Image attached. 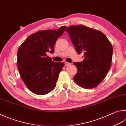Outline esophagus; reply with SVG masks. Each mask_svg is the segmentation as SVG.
Masks as SVG:
<instances>
[{"label": "esophagus", "mask_w": 126, "mask_h": 126, "mask_svg": "<svg viewBox=\"0 0 126 126\" xmlns=\"http://www.w3.org/2000/svg\"><path fill=\"white\" fill-rule=\"evenodd\" d=\"M65 65L66 66H68V65H70V63H68V62H65Z\"/></svg>", "instance_id": "obj_1"}]
</instances>
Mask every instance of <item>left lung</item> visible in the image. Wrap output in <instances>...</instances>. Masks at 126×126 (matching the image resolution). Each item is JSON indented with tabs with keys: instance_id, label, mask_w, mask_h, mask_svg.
Listing matches in <instances>:
<instances>
[{
	"instance_id": "obj_1",
	"label": "left lung",
	"mask_w": 126,
	"mask_h": 126,
	"mask_svg": "<svg viewBox=\"0 0 126 126\" xmlns=\"http://www.w3.org/2000/svg\"><path fill=\"white\" fill-rule=\"evenodd\" d=\"M66 30L77 53H84L82 62L73 63L77 68L74 81L84 88L96 87L111 67L112 44L103 32L84 25H72Z\"/></svg>"
}]
</instances>
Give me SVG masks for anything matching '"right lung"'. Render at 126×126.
<instances>
[{
	"label": "right lung",
	"mask_w": 126,
	"mask_h": 126,
	"mask_svg": "<svg viewBox=\"0 0 126 126\" xmlns=\"http://www.w3.org/2000/svg\"><path fill=\"white\" fill-rule=\"evenodd\" d=\"M66 27L63 26L58 30L39 31L30 35L19 47V73L26 87L34 94H48L56 87L64 63L53 62L47 53H54L56 40L63 35Z\"/></svg>",
	"instance_id": "1"
}]
</instances>
